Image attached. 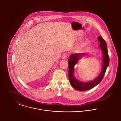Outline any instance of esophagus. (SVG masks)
<instances>
[{"label":"esophagus","instance_id":"obj_1","mask_svg":"<svg viewBox=\"0 0 121 121\" xmlns=\"http://www.w3.org/2000/svg\"><path fill=\"white\" fill-rule=\"evenodd\" d=\"M68 54H67V53H64V54L63 55L62 58H63V59H66L67 58V57H68Z\"/></svg>","mask_w":121,"mask_h":121}]
</instances>
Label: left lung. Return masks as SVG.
Segmentation results:
<instances>
[{"label": "left lung", "instance_id": "8db88e82", "mask_svg": "<svg viewBox=\"0 0 121 121\" xmlns=\"http://www.w3.org/2000/svg\"><path fill=\"white\" fill-rule=\"evenodd\" d=\"M98 39L99 40L98 42H100L99 45L100 48H101L103 52V67L101 73L94 80L87 82H81L76 80L73 76V73L74 65L76 64L77 61L79 59H80V57H81L82 55H84L85 53H74L70 55L69 57V82L71 86L76 90L81 91L89 90L100 83L104 78V75L105 73L107 68L109 65V59L106 42L101 36L98 37Z\"/></svg>", "mask_w": 121, "mask_h": 121}]
</instances>
